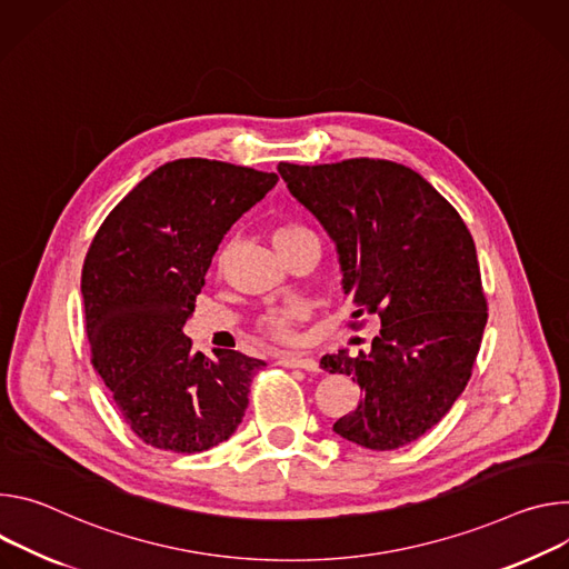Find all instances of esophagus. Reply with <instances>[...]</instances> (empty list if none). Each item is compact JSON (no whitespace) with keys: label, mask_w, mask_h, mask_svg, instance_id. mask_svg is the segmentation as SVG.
<instances>
[{"label":"esophagus","mask_w":569,"mask_h":569,"mask_svg":"<svg viewBox=\"0 0 569 569\" xmlns=\"http://www.w3.org/2000/svg\"><path fill=\"white\" fill-rule=\"evenodd\" d=\"M278 363L287 366V368H302V370H319V363L313 357L307 355H296V352H282L278 357Z\"/></svg>","instance_id":"esophagus-1"}]
</instances>
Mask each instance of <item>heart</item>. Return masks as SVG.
<instances>
[{"mask_svg": "<svg viewBox=\"0 0 569 569\" xmlns=\"http://www.w3.org/2000/svg\"><path fill=\"white\" fill-rule=\"evenodd\" d=\"M300 232H307V230L300 228V226H278V228L273 230V234H271L273 246L278 248V246H282L284 241L293 239V237L300 234ZM300 313H302V309H300L298 305L273 307V309H269V311L262 313L258 326H260V330H262L267 337L287 343V341H293V339H296V326H298V321H300Z\"/></svg>", "mask_w": 569, "mask_h": 569, "instance_id": "1", "label": "heart"}]
</instances>
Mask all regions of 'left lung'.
<instances>
[{"label": "left lung", "instance_id": "8db88e82", "mask_svg": "<svg viewBox=\"0 0 569 569\" xmlns=\"http://www.w3.org/2000/svg\"><path fill=\"white\" fill-rule=\"evenodd\" d=\"M278 171L335 241L352 317L382 321L368 352L321 359L361 389L335 431L368 450H398L452 409L472 375L488 321L475 241L459 212L405 164L355 158L280 162Z\"/></svg>", "mask_w": 569, "mask_h": 569}]
</instances>
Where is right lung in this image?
Returning <instances> with one entry per match:
<instances>
[{"mask_svg": "<svg viewBox=\"0 0 569 569\" xmlns=\"http://www.w3.org/2000/svg\"><path fill=\"white\" fill-rule=\"evenodd\" d=\"M278 176L206 158L167 162L140 180L94 234L81 293L92 363L147 446L178 455L232 436L262 359L192 350L182 328L232 223Z\"/></svg>", "mask_w": 569, "mask_h": 569, "instance_id": "obj_1", "label": "right lung"}]
</instances>
